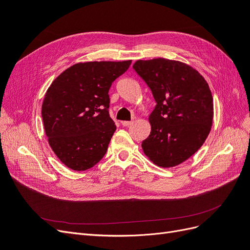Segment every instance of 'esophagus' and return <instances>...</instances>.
I'll list each match as a JSON object with an SVG mask.
<instances>
[{"mask_svg": "<svg viewBox=\"0 0 250 250\" xmlns=\"http://www.w3.org/2000/svg\"><path fill=\"white\" fill-rule=\"evenodd\" d=\"M133 122H132V121H123V122H122V125L123 126H129V125H131Z\"/></svg>", "mask_w": 250, "mask_h": 250, "instance_id": "1", "label": "esophagus"}]
</instances>
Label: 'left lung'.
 <instances>
[{
  "instance_id": "obj_1",
  "label": "left lung",
  "mask_w": 250,
  "mask_h": 250,
  "mask_svg": "<svg viewBox=\"0 0 250 250\" xmlns=\"http://www.w3.org/2000/svg\"><path fill=\"white\" fill-rule=\"evenodd\" d=\"M134 71L156 102L150 113L151 132L142 148L163 168L190 158L207 140L213 124V96L208 82L192 66L166 58L138 60Z\"/></svg>"
}]
</instances>
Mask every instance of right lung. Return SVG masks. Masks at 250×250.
<instances>
[{"label":"right lung","mask_w":250,"mask_h":250,"mask_svg":"<svg viewBox=\"0 0 250 250\" xmlns=\"http://www.w3.org/2000/svg\"><path fill=\"white\" fill-rule=\"evenodd\" d=\"M131 60L79 62L52 82L42 106L49 145L67 168L85 171L99 163L116 125L109 117V88Z\"/></svg>","instance_id":"add662e5"}]
</instances>
